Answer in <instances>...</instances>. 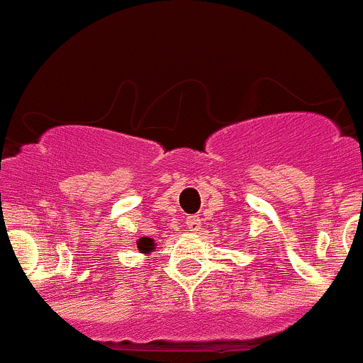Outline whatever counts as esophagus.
<instances>
[{
  "label": "esophagus",
  "instance_id": "esophagus-1",
  "mask_svg": "<svg viewBox=\"0 0 363 363\" xmlns=\"http://www.w3.org/2000/svg\"><path fill=\"white\" fill-rule=\"evenodd\" d=\"M185 224H187L189 231H193V233H196V231H200V229H202V222H200V216H196V215L187 216V218H185Z\"/></svg>",
  "mask_w": 363,
  "mask_h": 363
}]
</instances>
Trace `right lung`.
Returning a JSON list of instances; mask_svg holds the SVG:
<instances>
[{
    "instance_id": "1",
    "label": "right lung",
    "mask_w": 363,
    "mask_h": 363,
    "mask_svg": "<svg viewBox=\"0 0 363 363\" xmlns=\"http://www.w3.org/2000/svg\"><path fill=\"white\" fill-rule=\"evenodd\" d=\"M154 246H156V244H154V240H152V238H148V237H143V238H139V240H138V250L141 253L154 252Z\"/></svg>"
}]
</instances>
